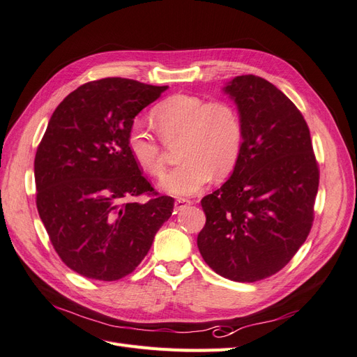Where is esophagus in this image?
<instances>
[{"label": "esophagus", "instance_id": "esophagus-1", "mask_svg": "<svg viewBox=\"0 0 357 357\" xmlns=\"http://www.w3.org/2000/svg\"><path fill=\"white\" fill-rule=\"evenodd\" d=\"M190 204H192V201H189V199H186V198H178V199H176V202H174V208H176L177 211H181V210H185L186 207H189Z\"/></svg>", "mask_w": 357, "mask_h": 357}]
</instances>
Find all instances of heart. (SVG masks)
Segmentation results:
<instances>
[{"label": "heart", "instance_id": "b5f03b06", "mask_svg": "<svg viewBox=\"0 0 357 357\" xmlns=\"http://www.w3.org/2000/svg\"><path fill=\"white\" fill-rule=\"evenodd\" d=\"M153 122L165 143L180 144L178 167L160 180V189L172 197H192L211 181L235 168L243 147V125L232 105L177 93L159 102L152 112ZM128 150L147 174L159 177L165 171V152L143 123L129 128Z\"/></svg>", "mask_w": 357, "mask_h": 357}]
</instances>
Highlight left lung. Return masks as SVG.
<instances>
[{"label":"left lung","instance_id":"obj_1","mask_svg":"<svg viewBox=\"0 0 357 357\" xmlns=\"http://www.w3.org/2000/svg\"><path fill=\"white\" fill-rule=\"evenodd\" d=\"M222 91L238 110L243 147L231 177L201 201L207 220L198 248L214 273L253 283L305 243L319 168L305 119L273 83L236 75Z\"/></svg>","mask_w":357,"mask_h":357}]
</instances>
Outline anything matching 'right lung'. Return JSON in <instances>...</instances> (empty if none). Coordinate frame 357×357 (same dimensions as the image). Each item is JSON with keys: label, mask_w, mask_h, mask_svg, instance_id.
<instances>
[{"label": "right lung", "mask_w": 357, "mask_h": 357, "mask_svg": "<svg viewBox=\"0 0 357 357\" xmlns=\"http://www.w3.org/2000/svg\"><path fill=\"white\" fill-rule=\"evenodd\" d=\"M168 86L109 77L71 92L53 112L37 149V210L62 262L77 274L114 282L131 274L172 213L128 150L135 116Z\"/></svg>", "instance_id": "add662e5"}]
</instances>
